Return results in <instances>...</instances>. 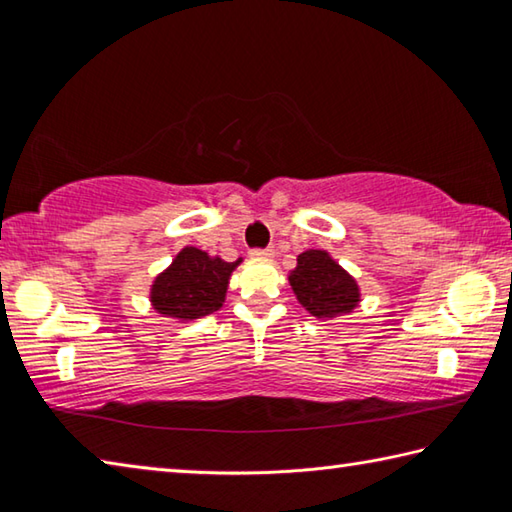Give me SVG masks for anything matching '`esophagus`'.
<instances>
[{"mask_svg":"<svg viewBox=\"0 0 512 512\" xmlns=\"http://www.w3.org/2000/svg\"><path fill=\"white\" fill-rule=\"evenodd\" d=\"M273 255H275L273 248H253V250H250V257H255V259H271Z\"/></svg>","mask_w":512,"mask_h":512,"instance_id":"esophagus-1","label":"esophagus"}]
</instances>
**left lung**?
<instances>
[{"label": "left lung", "instance_id": "8db88e82", "mask_svg": "<svg viewBox=\"0 0 512 512\" xmlns=\"http://www.w3.org/2000/svg\"><path fill=\"white\" fill-rule=\"evenodd\" d=\"M289 282L300 305L320 320L350 314L359 305L357 282L325 250L298 255V266L291 271Z\"/></svg>", "mask_w": 512, "mask_h": 512}]
</instances>
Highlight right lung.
<instances>
[{"instance_id": "obj_1", "label": "right lung", "mask_w": 512, "mask_h": 512, "mask_svg": "<svg viewBox=\"0 0 512 512\" xmlns=\"http://www.w3.org/2000/svg\"><path fill=\"white\" fill-rule=\"evenodd\" d=\"M239 262L241 259L223 262L221 257H210L194 246L183 248L167 271L155 277L151 287L153 309L180 320L203 318L219 311L230 273Z\"/></svg>"}]
</instances>
